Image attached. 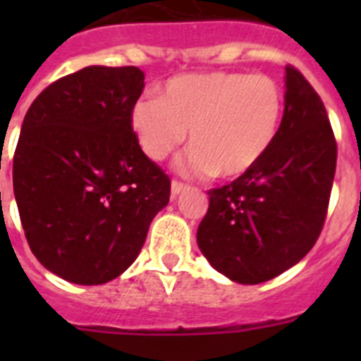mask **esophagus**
I'll return each instance as SVG.
<instances>
[{
  "mask_svg": "<svg viewBox=\"0 0 361 361\" xmlns=\"http://www.w3.org/2000/svg\"><path fill=\"white\" fill-rule=\"evenodd\" d=\"M186 184L180 183V180H171V197H177L183 190H186Z\"/></svg>",
  "mask_w": 361,
  "mask_h": 361,
  "instance_id": "esophagus-1",
  "label": "esophagus"
}]
</instances>
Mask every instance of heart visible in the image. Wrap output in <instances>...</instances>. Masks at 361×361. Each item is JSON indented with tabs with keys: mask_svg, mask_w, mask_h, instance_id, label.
Masks as SVG:
<instances>
[{
	"mask_svg": "<svg viewBox=\"0 0 361 361\" xmlns=\"http://www.w3.org/2000/svg\"><path fill=\"white\" fill-rule=\"evenodd\" d=\"M282 116V90L264 73L204 72L166 81L161 97H142L130 123L142 152L162 161L186 141L191 175L237 177L269 149Z\"/></svg>",
	"mask_w": 361,
	"mask_h": 361,
	"instance_id": "b5f03b06",
	"label": "heart"
}]
</instances>
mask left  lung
Returning a JSON list of instances; mask_svg holds the SVG:
<instances>
[{"label": "left lung", "mask_w": 361, "mask_h": 361, "mask_svg": "<svg viewBox=\"0 0 361 361\" xmlns=\"http://www.w3.org/2000/svg\"><path fill=\"white\" fill-rule=\"evenodd\" d=\"M336 139L320 95L286 66V108L264 157L231 184L208 191L200 251L240 283L275 279L317 244L336 171Z\"/></svg>", "instance_id": "1"}]
</instances>
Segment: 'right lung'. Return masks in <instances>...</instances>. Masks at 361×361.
I'll return each instance as SVG.
<instances>
[{
	"label": "right lung",
	"mask_w": 361,
	"mask_h": 361,
	"mask_svg": "<svg viewBox=\"0 0 361 361\" xmlns=\"http://www.w3.org/2000/svg\"><path fill=\"white\" fill-rule=\"evenodd\" d=\"M137 66H86L34 99L14 152V195L32 253L81 286L110 282L141 251L170 177L130 123Z\"/></svg>",
	"instance_id": "1"
}]
</instances>
